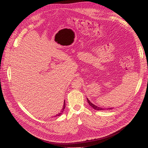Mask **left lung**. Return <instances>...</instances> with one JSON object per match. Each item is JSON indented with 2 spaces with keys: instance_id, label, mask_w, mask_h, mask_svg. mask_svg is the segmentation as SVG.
Instances as JSON below:
<instances>
[{
  "instance_id": "1",
  "label": "left lung",
  "mask_w": 148,
  "mask_h": 148,
  "mask_svg": "<svg viewBox=\"0 0 148 148\" xmlns=\"http://www.w3.org/2000/svg\"><path fill=\"white\" fill-rule=\"evenodd\" d=\"M87 101H88V102L89 103V106H91L93 109H95V110H104V109H102V108H101V107H97L96 106H95V105H94L93 104H92V103L89 101V100L87 98ZM112 108H109V109H112Z\"/></svg>"
}]
</instances>
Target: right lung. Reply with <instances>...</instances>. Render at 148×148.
I'll return each mask as SVG.
<instances>
[{
    "mask_svg": "<svg viewBox=\"0 0 148 148\" xmlns=\"http://www.w3.org/2000/svg\"><path fill=\"white\" fill-rule=\"evenodd\" d=\"M65 101H64V106H63V108H62V111H61V112H63V111H64V110L65 109ZM61 114H62V113H59V114H57L56 116H59V115H60Z\"/></svg>",
    "mask_w": 148,
    "mask_h": 148,
    "instance_id": "add662e5",
    "label": "right lung"
}]
</instances>
